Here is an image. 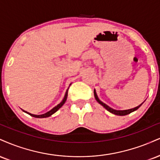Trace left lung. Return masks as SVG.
I'll use <instances>...</instances> for the list:
<instances>
[{
  "instance_id": "1",
  "label": "left lung",
  "mask_w": 160,
  "mask_h": 160,
  "mask_svg": "<svg viewBox=\"0 0 160 160\" xmlns=\"http://www.w3.org/2000/svg\"><path fill=\"white\" fill-rule=\"evenodd\" d=\"M94 95H95V98L96 101L98 102L100 104L103 106V107H104V108L107 109V110H108L109 112H110L111 113H112V114H115V115H126L130 114V113H131L132 112H134V111H136V109H138L140 107H141V105L142 104V103H141V104H140L139 106H138V107H135V108L130 109H126V110H115V109H112L111 107H109V106H107V104H105L104 103H103V102L100 101L99 98H98V97L97 94H96L95 90H94Z\"/></svg>"
}]
</instances>
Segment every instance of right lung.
Segmentation results:
<instances>
[{
  "instance_id": "obj_1",
  "label": "right lung",
  "mask_w": 160,
  "mask_h": 160,
  "mask_svg": "<svg viewBox=\"0 0 160 160\" xmlns=\"http://www.w3.org/2000/svg\"><path fill=\"white\" fill-rule=\"evenodd\" d=\"M68 89H67L66 92H65V97H64V98H63L62 101L60 102V103H59L58 105L56 106V107H53V109H51V110L48 112L45 113V114H42V115H34V114H31V113H30V112H26V111H24V110H23V111H24V112L28 113V114H29L30 115H31V116L34 117V118H48V117L51 116V115H53V113H55L58 110V109H59V108H61V107H62V105L64 104L65 102L66 101L67 97H68Z\"/></svg>"
}]
</instances>
